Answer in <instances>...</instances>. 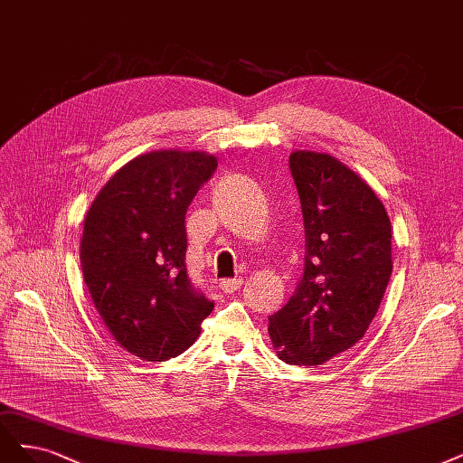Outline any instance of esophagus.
Wrapping results in <instances>:
<instances>
[{
	"instance_id": "34e87169",
	"label": "esophagus",
	"mask_w": 463,
	"mask_h": 463,
	"mask_svg": "<svg viewBox=\"0 0 463 463\" xmlns=\"http://www.w3.org/2000/svg\"><path fill=\"white\" fill-rule=\"evenodd\" d=\"M241 285H243V279H241V278L222 279V281H220V289L226 291V293H233V291H237Z\"/></svg>"
}]
</instances>
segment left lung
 I'll return each instance as SVG.
<instances>
[{
	"label": "left lung",
	"instance_id": "8db88e82",
	"mask_svg": "<svg viewBox=\"0 0 463 463\" xmlns=\"http://www.w3.org/2000/svg\"><path fill=\"white\" fill-rule=\"evenodd\" d=\"M289 168L305 220V272L268 333L283 362L322 365L354 346L377 314L392 272L391 220L335 156L295 151Z\"/></svg>",
	"mask_w": 463,
	"mask_h": 463
}]
</instances>
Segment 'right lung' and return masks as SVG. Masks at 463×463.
I'll return each mask as SVG.
<instances>
[{"label":"right lung","mask_w":463,"mask_h":463,"mask_svg":"<svg viewBox=\"0 0 463 463\" xmlns=\"http://www.w3.org/2000/svg\"><path fill=\"white\" fill-rule=\"evenodd\" d=\"M218 166L201 151H151L124 165L91 203L80 262L103 324L130 354L176 358L214 308L185 268V213Z\"/></svg>","instance_id":"obj_1"}]
</instances>
